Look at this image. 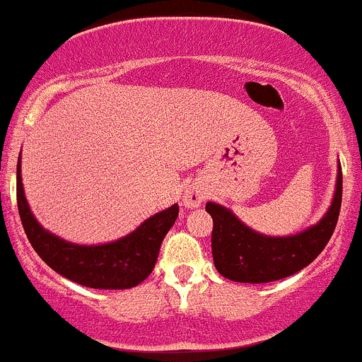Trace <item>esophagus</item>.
Returning <instances> with one entry per match:
<instances>
[{"label": "esophagus", "mask_w": 362, "mask_h": 362, "mask_svg": "<svg viewBox=\"0 0 362 362\" xmlns=\"http://www.w3.org/2000/svg\"><path fill=\"white\" fill-rule=\"evenodd\" d=\"M182 199H184V204L187 208H198L199 204L203 203V199H204L203 189L199 187V185H196V184L189 185V187L185 189V192H184V196H182Z\"/></svg>", "instance_id": "34e87169"}]
</instances>
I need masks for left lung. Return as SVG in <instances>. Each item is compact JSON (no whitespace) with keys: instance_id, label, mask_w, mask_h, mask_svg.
Instances as JSON below:
<instances>
[{"instance_id":"8db88e82","label":"left lung","mask_w":362,"mask_h":362,"mask_svg":"<svg viewBox=\"0 0 362 362\" xmlns=\"http://www.w3.org/2000/svg\"><path fill=\"white\" fill-rule=\"evenodd\" d=\"M341 187L339 168L337 192L322 221L299 235L282 238L259 235L228 208L206 203V211L214 218L211 254L217 272L235 282L264 284L286 279L308 266L333 236L341 206Z\"/></svg>"}]
</instances>
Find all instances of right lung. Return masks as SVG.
<instances>
[{"instance_id": "obj_1", "label": "right lung", "mask_w": 362, "mask_h": 362, "mask_svg": "<svg viewBox=\"0 0 362 362\" xmlns=\"http://www.w3.org/2000/svg\"><path fill=\"white\" fill-rule=\"evenodd\" d=\"M17 206L21 222L36 254L56 273L90 289H131L154 269L160 243L178 217V204L147 218L131 235L105 245H75L50 235L33 217L17 163Z\"/></svg>"}]
</instances>
